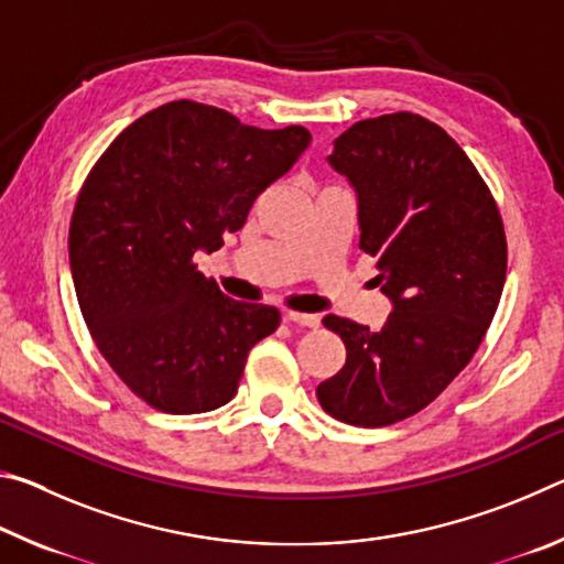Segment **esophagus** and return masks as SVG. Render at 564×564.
I'll return each instance as SVG.
<instances>
[{"mask_svg": "<svg viewBox=\"0 0 564 564\" xmlns=\"http://www.w3.org/2000/svg\"><path fill=\"white\" fill-rule=\"evenodd\" d=\"M283 321H285V323H299V326H305V328H318V326H321V318L313 316V313L285 311V313H283Z\"/></svg>", "mask_w": 564, "mask_h": 564, "instance_id": "esophagus-1", "label": "esophagus"}]
</instances>
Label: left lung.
Listing matches in <instances>:
<instances>
[{
  "instance_id": "1",
  "label": "left lung",
  "mask_w": 564,
  "mask_h": 564,
  "mask_svg": "<svg viewBox=\"0 0 564 564\" xmlns=\"http://www.w3.org/2000/svg\"><path fill=\"white\" fill-rule=\"evenodd\" d=\"M328 161L356 188L360 251L393 311L380 330L323 318L346 366L316 395L340 423L393 425L431 405L488 333L508 271L502 216L451 133L417 113L352 123Z\"/></svg>"
}]
</instances>
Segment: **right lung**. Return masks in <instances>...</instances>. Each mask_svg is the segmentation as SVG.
<instances>
[{"instance_id": "right-lung-1", "label": "right lung", "mask_w": 564, "mask_h": 564, "mask_svg": "<svg viewBox=\"0 0 564 564\" xmlns=\"http://www.w3.org/2000/svg\"><path fill=\"white\" fill-rule=\"evenodd\" d=\"M311 144L303 127H246L191 99L129 123L91 166L69 226L82 316L113 373L161 413L226 405L273 305L226 299L196 269Z\"/></svg>"}]
</instances>
